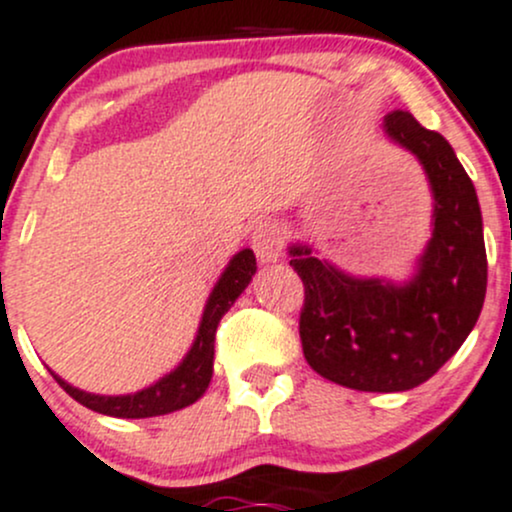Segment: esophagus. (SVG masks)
Returning <instances> with one entry per match:
<instances>
[{
    "label": "esophagus",
    "mask_w": 512,
    "mask_h": 512,
    "mask_svg": "<svg viewBox=\"0 0 512 512\" xmlns=\"http://www.w3.org/2000/svg\"><path fill=\"white\" fill-rule=\"evenodd\" d=\"M283 229H280L275 222L266 220L261 225H256L254 234H251V249L256 251L258 261L261 263H273L280 258V251H283Z\"/></svg>",
    "instance_id": "esophagus-1"
}]
</instances>
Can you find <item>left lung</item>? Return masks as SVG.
<instances>
[{
  "label": "left lung",
  "instance_id": "1",
  "mask_svg": "<svg viewBox=\"0 0 512 512\" xmlns=\"http://www.w3.org/2000/svg\"><path fill=\"white\" fill-rule=\"evenodd\" d=\"M382 128L418 159L433 193V234L411 278H358L312 246L287 249L304 283V358L358 392H406L430 380L467 341L486 297L479 198L455 149L406 111L384 116Z\"/></svg>",
  "mask_w": 512,
  "mask_h": 512
}]
</instances>
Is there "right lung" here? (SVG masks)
Instances as JSON below:
<instances>
[{
    "label": "right lung",
    "instance_id": "right-lung-1",
    "mask_svg": "<svg viewBox=\"0 0 512 512\" xmlns=\"http://www.w3.org/2000/svg\"><path fill=\"white\" fill-rule=\"evenodd\" d=\"M256 273V256L251 249H241L239 254L232 256L227 268L222 271L220 280L212 287L208 302H205L203 317H200L198 333L193 338V346L186 353L169 375L159 377L157 382L149 387L140 389L135 394H91L84 389L72 387L70 382L62 380L50 370L57 384L72 396L74 401L86 406V409L103 413V416L113 418H152L164 416V413H174L186 409L193 401H198L205 394L212 380V360H215V331L220 319L225 317L237 297L246 290Z\"/></svg>",
    "mask_w": 512,
    "mask_h": 512
}]
</instances>
